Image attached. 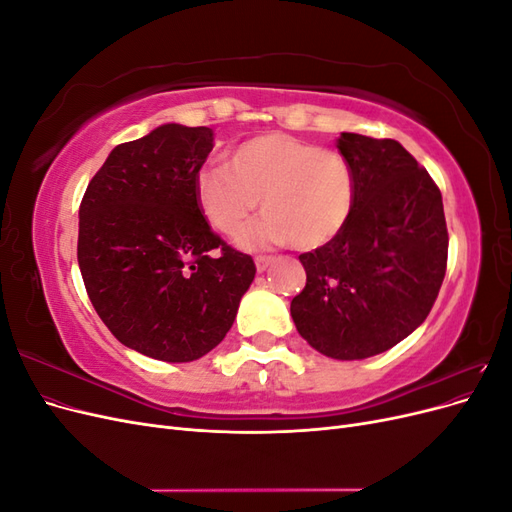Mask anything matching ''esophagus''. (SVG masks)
Here are the masks:
<instances>
[{"mask_svg":"<svg viewBox=\"0 0 512 512\" xmlns=\"http://www.w3.org/2000/svg\"><path fill=\"white\" fill-rule=\"evenodd\" d=\"M273 265V256H256V269L258 273L267 271Z\"/></svg>","mask_w":512,"mask_h":512,"instance_id":"obj_1","label":"esophagus"}]
</instances>
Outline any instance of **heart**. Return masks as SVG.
I'll return each mask as SVG.
<instances>
[{"label":"heart","instance_id":"obj_1","mask_svg":"<svg viewBox=\"0 0 512 512\" xmlns=\"http://www.w3.org/2000/svg\"><path fill=\"white\" fill-rule=\"evenodd\" d=\"M196 205L211 228L237 235L258 205L267 215L239 237L247 250L292 243L320 250L348 226L356 185L339 151L269 132L230 151L228 166H209L194 181Z\"/></svg>","mask_w":512,"mask_h":512}]
</instances>
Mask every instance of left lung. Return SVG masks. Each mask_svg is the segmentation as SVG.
<instances>
[{
  "instance_id": "1",
  "label": "left lung",
  "mask_w": 512,
  "mask_h": 512,
  "mask_svg": "<svg viewBox=\"0 0 512 512\" xmlns=\"http://www.w3.org/2000/svg\"><path fill=\"white\" fill-rule=\"evenodd\" d=\"M354 211L342 235L299 256L305 288L290 314L305 342L339 361L380 354L429 316L446 273L442 194L393 138L342 132Z\"/></svg>"
}]
</instances>
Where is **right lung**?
Masks as SVG:
<instances>
[{
	"label": "right lung",
	"mask_w": 512,
	"mask_h": 512,
	"mask_svg": "<svg viewBox=\"0 0 512 512\" xmlns=\"http://www.w3.org/2000/svg\"><path fill=\"white\" fill-rule=\"evenodd\" d=\"M211 128L166 123L117 145L79 209V267L98 316L123 346L166 363L196 361L235 322L256 275L200 215L194 181Z\"/></svg>",
	"instance_id": "right-lung-1"
}]
</instances>
